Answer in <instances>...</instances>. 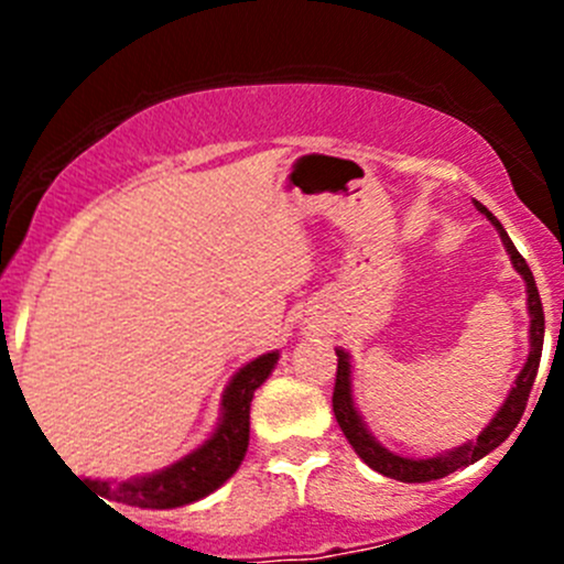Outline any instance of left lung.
Returning a JSON list of instances; mask_svg holds the SVG:
<instances>
[{"instance_id":"1","label":"left lung","mask_w":564,"mask_h":564,"mask_svg":"<svg viewBox=\"0 0 564 564\" xmlns=\"http://www.w3.org/2000/svg\"><path fill=\"white\" fill-rule=\"evenodd\" d=\"M475 207L486 215L488 220L494 224V229L499 231L502 237V246L508 250L510 264L516 267L521 278L527 283V311H529V355L521 373L516 377L513 388H510L508 398H505L502 406L497 409V414L491 417V423L477 434V440L464 442L460 447H453V451L436 453L431 458H409V456H398V453L388 451L377 436L368 431L366 420L362 414L357 412L355 403V392H351V357L346 349H335L338 355V373H335V392H333V412L335 420H338L340 431L349 440V445L355 447V453L366 460L371 469H377L379 475L392 477V480L401 482H429V480H440V477H447L451 471L464 469V466L475 464L482 456H488L491 451H497L513 429L519 425L521 414H524L527 401H529V390H532L534 377H538V366H540V355H543V333H545V318H543V303H540L538 286H534V275L529 270V264L524 261V256L519 253L513 246V240L508 237V231L502 229L497 218L482 207L480 202H475Z\"/></svg>"}]
</instances>
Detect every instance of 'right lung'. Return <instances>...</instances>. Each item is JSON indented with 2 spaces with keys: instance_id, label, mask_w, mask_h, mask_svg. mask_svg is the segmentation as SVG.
I'll return each instance as SVG.
<instances>
[{
  "instance_id": "1",
  "label": "right lung",
  "mask_w": 564,
  "mask_h": 564,
  "mask_svg": "<svg viewBox=\"0 0 564 564\" xmlns=\"http://www.w3.org/2000/svg\"><path fill=\"white\" fill-rule=\"evenodd\" d=\"M278 351H267L242 366L226 384L220 398V417L213 436L196 451L187 453L176 464L152 475L130 477V480H82L98 497L111 502L130 505L144 510H172L182 505L198 502L218 491L237 469L248 453L250 440V401L253 392L267 382L272 368L278 366Z\"/></svg>"
}]
</instances>
